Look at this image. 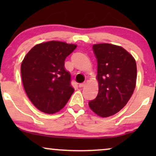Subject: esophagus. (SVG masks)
I'll return each instance as SVG.
<instances>
[{
  "label": "esophagus",
  "mask_w": 156,
  "mask_h": 156,
  "mask_svg": "<svg viewBox=\"0 0 156 156\" xmlns=\"http://www.w3.org/2000/svg\"><path fill=\"white\" fill-rule=\"evenodd\" d=\"M85 85H86V83H85V82H83V83H81L79 84V87L82 88V87H83Z\"/></svg>",
  "instance_id": "34e87169"
}]
</instances>
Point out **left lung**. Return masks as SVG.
I'll list each match as a JSON object with an SVG mask.
<instances>
[{
    "instance_id": "8db88e82",
    "label": "left lung",
    "mask_w": 156,
    "mask_h": 156,
    "mask_svg": "<svg viewBox=\"0 0 156 156\" xmlns=\"http://www.w3.org/2000/svg\"><path fill=\"white\" fill-rule=\"evenodd\" d=\"M92 48L98 62L99 90L89 105L98 116L108 117L119 112L133 94L136 83V63L120 46L101 43Z\"/></svg>"
}]
</instances>
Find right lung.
<instances>
[{"mask_svg": "<svg viewBox=\"0 0 156 156\" xmlns=\"http://www.w3.org/2000/svg\"><path fill=\"white\" fill-rule=\"evenodd\" d=\"M77 47L58 41L35 45L21 64V76L27 96L37 108L46 114L60 111L74 89L64 61Z\"/></svg>", "mask_w": 156, "mask_h": 156, "instance_id": "add662e5", "label": "right lung"}]
</instances>
